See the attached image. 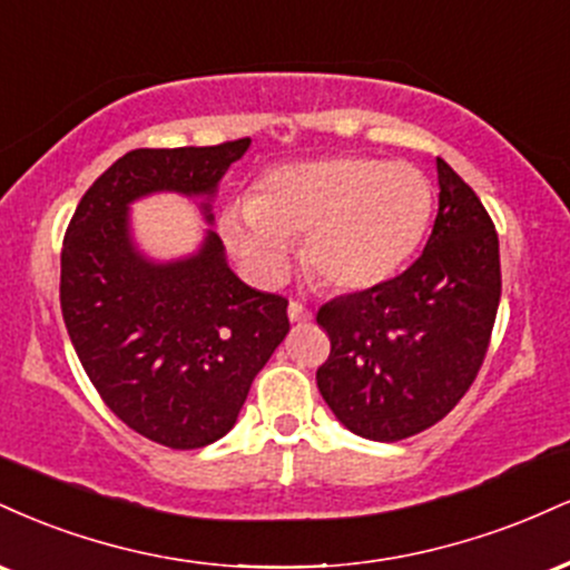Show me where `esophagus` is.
Instances as JSON below:
<instances>
[{
  "instance_id": "34e87169",
  "label": "esophagus",
  "mask_w": 570,
  "mask_h": 570,
  "mask_svg": "<svg viewBox=\"0 0 570 570\" xmlns=\"http://www.w3.org/2000/svg\"><path fill=\"white\" fill-rule=\"evenodd\" d=\"M286 313H289V322L292 324H307L313 318V313L307 311L305 305H299V303H289V307H286Z\"/></svg>"
}]
</instances>
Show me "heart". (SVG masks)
I'll return each instance as SVG.
<instances>
[{
	"mask_svg": "<svg viewBox=\"0 0 570 570\" xmlns=\"http://www.w3.org/2000/svg\"><path fill=\"white\" fill-rule=\"evenodd\" d=\"M434 193L410 163L318 158L271 168L252 200L222 212L219 233L248 276H284L294 240L326 286L364 292L402 271L429 230Z\"/></svg>",
	"mask_w": 570,
	"mask_h": 570,
	"instance_id": "b5f03b06",
	"label": "heart"
}]
</instances>
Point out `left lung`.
Wrapping results in <instances>:
<instances>
[{
  "instance_id": "left-lung-1",
  "label": "left lung",
  "mask_w": 570,
  "mask_h": 570,
  "mask_svg": "<svg viewBox=\"0 0 570 570\" xmlns=\"http://www.w3.org/2000/svg\"><path fill=\"white\" fill-rule=\"evenodd\" d=\"M440 212L402 276L322 305L332 353L316 383L335 417L372 442L434 426L485 358L501 299L499 235L474 189L436 158Z\"/></svg>"
}]
</instances>
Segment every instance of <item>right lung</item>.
<instances>
[{
  "label": "right lung",
  "instance_id": "1",
  "mask_svg": "<svg viewBox=\"0 0 570 570\" xmlns=\"http://www.w3.org/2000/svg\"><path fill=\"white\" fill-rule=\"evenodd\" d=\"M248 144L122 155L82 195L63 238L61 311L90 383L126 426L174 450L206 448L235 426L289 332V303L235 276L212 227L185 257L144 254L130 206L176 193L214 225L219 179Z\"/></svg>",
  "mask_w": 570,
  "mask_h": 570
}]
</instances>
